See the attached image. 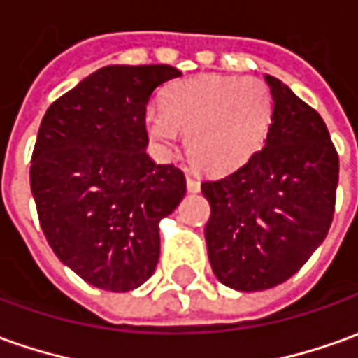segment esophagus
Returning a JSON list of instances; mask_svg holds the SVG:
<instances>
[{"label": "esophagus", "mask_w": 358, "mask_h": 358, "mask_svg": "<svg viewBox=\"0 0 358 358\" xmlns=\"http://www.w3.org/2000/svg\"><path fill=\"white\" fill-rule=\"evenodd\" d=\"M186 186H188V192H199V180L198 178H194V176H188L186 178Z\"/></svg>", "instance_id": "esophagus-1"}]
</instances>
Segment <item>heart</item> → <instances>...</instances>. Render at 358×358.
<instances>
[{
  "label": "heart",
  "mask_w": 358,
  "mask_h": 358,
  "mask_svg": "<svg viewBox=\"0 0 358 358\" xmlns=\"http://www.w3.org/2000/svg\"><path fill=\"white\" fill-rule=\"evenodd\" d=\"M272 109L271 87L257 78H194L170 87L162 109L148 111L147 133L164 155L184 133L188 159L206 172H223L261 147Z\"/></svg>",
  "instance_id": "b5f03b06"
}]
</instances>
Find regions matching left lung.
Wrapping results in <instances>:
<instances>
[{"mask_svg":"<svg viewBox=\"0 0 358 358\" xmlns=\"http://www.w3.org/2000/svg\"><path fill=\"white\" fill-rule=\"evenodd\" d=\"M264 147L239 169L201 182L210 201L211 271L233 290L274 288L300 271L327 237L339 157L322 115L278 78Z\"/></svg>","mask_w":358,"mask_h":358,"instance_id":"left-lung-1","label":"left lung"}]
</instances>
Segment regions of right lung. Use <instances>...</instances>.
Instances as JSON below:
<instances>
[{"instance_id":"add662e5","label":"right lung","mask_w":358,"mask_h":358,"mask_svg":"<svg viewBox=\"0 0 358 358\" xmlns=\"http://www.w3.org/2000/svg\"><path fill=\"white\" fill-rule=\"evenodd\" d=\"M182 76L169 64L103 66L46 109L31 192L50 249L87 284L129 292L152 276L159 223L186 194L184 172L147 155V103Z\"/></svg>"}]
</instances>
